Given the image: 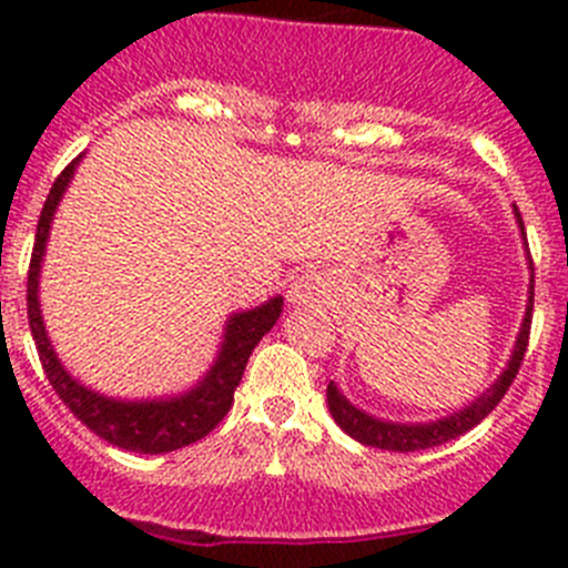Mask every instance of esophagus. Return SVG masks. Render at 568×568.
I'll return each instance as SVG.
<instances>
[{
  "instance_id": "1",
  "label": "esophagus",
  "mask_w": 568,
  "mask_h": 568,
  "mask_svg": "<svg viewBox=\"0 0 568 568\" xmlns=\"http://www.w3.org/2000/svg\"><path fill=\"white\" fill-rule=\"evenodd\" d=\"M324 295H327V281L318 273H304L287 290V301L293 307H315L324 301Z\"/></svg>"
}]
</instances>
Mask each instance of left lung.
<instances>
[{
  "label": "left lung",
  "mask_w": 568,
  "mask_h": 568,
  "mask_svg": "<svg viewBox=\"0 0 568 568\" xmlns=\"http://www.w3.org/2000/svg\"><path fill=\"white\" fill-rule=\"evenodd\" d=\"M511 213H515V224L520 227V241H524L526 250V264H529V293H526V313L520 321V329L515 335V346H511V355L506 361V366L500 369V375L495 378V384H489L484 393L475 400H469L466 406H460L458 413L444 415V418L435 420H389L378 418L373 413H364L361 406H355L353 400L346 398L344 389H341L335 381H329L327 386V406L329 415H333L335 424L344 429L349 438H355L364 446H375V449H389V453H418V449H429V446L446 444V440L458 438V435L469 433L471 426L480 424L486 415L500 404V398L506 395V389L511 386L515 375L520 369V361H524L526 344H529V324H531V307H535V270H531L529 247H526V230L524 219H520L518 207L511 204Z\"/></svg>",
  "instance_id": "left-lung-1"
}]
</instances>
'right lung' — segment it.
Listing matches in <instances>:
<instances>
[{
	"mask_svg": "<svg viewBox=\"0 0 568 568\" xmlns=\"http://www.w3.org/2000/svg\"><path fill=\"white\" fill-rule=\"evenodd\" d=\"M82 159L84 153L62 170V175L50 187L42 215H39L37 244H33V258H30L28 273L30 333H33V341H37L44 375L53 384L59 398L64 400V406L88 429H93L108 444L119 446V449H130V453H173V449H182V446L202 440L227 415V409L233 406L235 386H239L241 375H244V366H247L258 341L275 327L281 307H284V298L273 295V298L261 301L258 307L239 310V313L230 315L224 321L222 341H219V349H215L210 369L193 386L182 389V393L159 395V398H119V395H104L93 389V386L82 384L62 364L57 349H53V341H50L48 329H44L42 301H39V278H42L44 250H48L53 215H57L59 202L68 193Z\"/></svg>",
	"mask_w": 568,
	"mask_h": 568,
	"instance_id": "obj_1",
	"label": "right lung"
}]
</instances>
